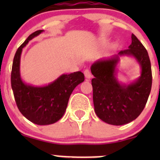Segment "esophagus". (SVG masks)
<instances>
[{
	"mask_svg": "<svg viewBox=\"0 0 160 160\" xmlns=\"http://www.w3.org/2000/svg\"><path fill=\"white\" fill-rule=\"evenodd\" d=\"M84 75H85V78L86 79H88V80H89V79L92 78V74L89 69H86L85 71H84Z\"/></svg>",
	"mask_w": 160,
	"mask_h": 160,
	"instance_id": "obj_1",
	"label": "esophagus"
}]
</instances>
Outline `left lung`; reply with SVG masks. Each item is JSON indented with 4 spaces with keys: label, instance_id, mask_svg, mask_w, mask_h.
Returning <instances> with one entry per match:
<instances>
[{
    "label": "left lung",
    "instance_id": "left-lung-1",
    "mask_svg": "<svg viewBox=\"0 0 160 160\" xmlns=\"http://www.w3.org/2000/svg\"><path fill=\"white\" fill-rule=\"evenodd\" d=\"M134 57L141 67V76L129 84L118 82L116 66L120 56ZM95 112L108 124L121 126L137 118L146 105L151 90V65L148 51L136 36L132 34L128 49L91 66Z\"/></svg>",
    "mask_w": 160,
    "mask_h": 160
}]
</instances>
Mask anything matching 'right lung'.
I'll return each instance as SVG.
<instances>
[{"label":"right lung","instance_id":"obj_1","mask_svg":"<svg viewBox=\"0 0 160 160\" xmlns=\"http://www.w3.org/2000/svg\"><path fill=\"white\" fill-rule=\"evenodd\" d=\"M43 30L32 33L18 48L12 62L11 86L16 105L25 118L40 126L55 123L63 117L72 92L84 81L81 71L62 74L46 86H36L25 83L20 75V58L22 49L31 40Z\"/></svg>","mask_w":160,"mask_h":160}]
</instances>
